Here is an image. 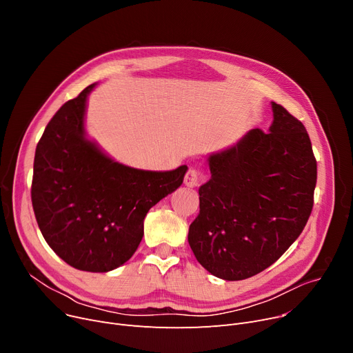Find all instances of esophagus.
<instances>
[{
    "label": "esophagus",
    "mask_w": 353,
    "mask_h": 353,
    "mask_svg": "<svg viewBox=\"0 0 353 353\" xmlns=\"http://www.w3.org/2000/svg\"><path fill=\"white\" fill-rule=\"evenodd\" d=\"M206 180H208V176L196 169H189L186 176H184V184H186L188 188H197L201 183H205Z\"/></svg>",
    "instance_id": "obj_1"
}]
</instances>
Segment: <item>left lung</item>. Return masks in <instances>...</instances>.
I'll use <instances>...</instances> for the list:
<instances>
[{"label":"left lung","mask_w":353,"mask_h":353,"mask_svg":"<svg viewBox=\"0 0 353 353\" xmlns=\"http://www.w3.org/2000/svg\"><path fill=\"white\" fill-rule=\"evenodd\" d=\"M272 110L269 132L253 128L208 159L212 177L199 189L189 245L220 279L243 281L273 265L312 213L318 165L309 134L285 107Z\"/></svg>","instance_id":"8db88e82"}]
</instances>
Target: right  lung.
Wrapping results in <instances>:
<instances>
[{
  "instance_id": "1",
  "label": "right lung",
  "mask_w": 353,
  "mask_h": 353,
  "mask_svg": "<svg viewBox=\"0 0 353 353\" xmlns=\"http://www.w3.org/2000/svg\"><path fill=\"white\" fill-rule=\"evenodd\" d=\"M94 87L63 104L47 124L35 148L31 200L48 246L72 268L104 273L134 254L147 212L181 186L188 165L152 172L105 156L84 130Z\"/></svg>"
}]
</instances>
